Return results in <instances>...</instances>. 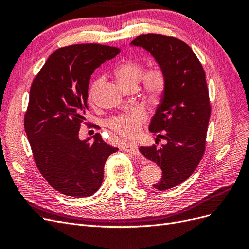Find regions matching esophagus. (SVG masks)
<instances>
[{"instance_id":"esophagus-1","label":"esophagus","mask_w":249,"mask_h":249,"mask_svg":"<svg viewBox=\"0 0 249 249\" xmlns=\"http://www.w3.org/2000/svg\"><path fill=\"white\" fill-rule=\"evenodd\" d=\"M123 150L127 153H131L133 155H139V149L138 146L135 144V143H126V144L123 145Z\"/></svg>"}]
</instances>
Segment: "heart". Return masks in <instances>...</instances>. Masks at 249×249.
Masks as SVG:
<instances>
[{"instance_id": "obj_1", "label": "heart", "mask_w": 249, "mask_h": 249, "mask_svg": "<svg viewBox=\"0 0 249 249\" xmlns=\"http://www.w3.org/2000/svg\"><path fill=\"white\" fill-rule=\"evenodd\" d=\"M143 64L137 60H125L120 63L115 70V74L118 82L124 89L129 90L138 86L142 80V89L150 99H159L166 87V76L162 67L155 65L148 69L144 74ZM104 78L97 79L89 90V99L94 100L96 89L102 84ZM147 118L146 111L140 108L126 109L118 115L112 117L108 124L113 131L118 135L126 138H134L139 134L142 124Z\"/></svg>"}]
</instances>
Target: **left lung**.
<instances>
[{
  "label": "left lung",
  "instance_id": "1",
  "mask_svg": "<svg viewBox=\"0 0 249 249\" xmlns=\"http://www.w3.org/2000/svg\"><path fill=\"white\" fill-rule=\"evenodd\" d=\"M132 47L147 51L166 76L149 131L166 140L162 147L141 146L140 153L162 169L154 188L166 190L189 178L205 153L211 114L206 73L192 49L184 41L161 34H142Z\"/></svg>",
  "mask_w": 249,
  "mask_h": 249
}]
</instances>
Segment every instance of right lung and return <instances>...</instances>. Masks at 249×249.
Masks as SVG:
<instances>
[{"label": "right lung", "instance_id": "right-lung-1", "mask_svg": "<svg viewBox=\"0 0 249 249\" xmlns=\"http://www.w3.org/2000/svg\"><path fill=\"white\" fill-rule=\"evenodd\" d=\"M96 43L58 49L49 57L30 89L25 131L35 163L48 183L71 197H88L100 189L108 157L118 148L97 133L80 139L86 119L88 86L94 70L119 54Z\"/></svg>", "mask_w": 249, "mask_h": 249}]
</instances>
